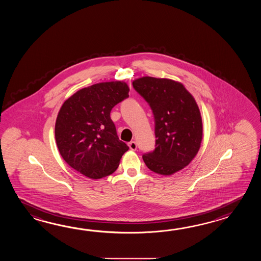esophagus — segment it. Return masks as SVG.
<instances>
[{"label": "esophagus", "instance_id": "obj_1", "mask_svg": "<svg viewBox=\"0 0 261 261\" xmlns=\"http://www.w3.org/2000/svg\"><path fill=\"white\" fill-rule=\"evenodd\" d=\"M128 147L130 148V150L135 151V150L137 149V144H136V143H135L134 141H132V142L128 143Z\"/></svg>", "mask_w": 261, "mask_h": 261}]
</instances>
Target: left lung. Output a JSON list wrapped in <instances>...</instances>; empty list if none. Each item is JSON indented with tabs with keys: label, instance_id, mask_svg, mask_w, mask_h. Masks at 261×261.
<instances>
[{
	"label": "left lung",
	"instance_id": "8db88e82",
	"mask_svg": "<svg viewBox=\"0 0 261 261\" xmlns=\"http://www.w3.org/2000/svg\"><path fill=\"white\" fill-rule=\"evenodd\" d=\"M133 88L148 102L155 118V148L143 155L152 172L171 175L188 166L202 140V120L193 96L183 84L151 76L135 79Z\"/></svg>",
	"mask_w": 261,
	"mask_h": 261
}]
</instances>
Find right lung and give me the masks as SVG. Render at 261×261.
<instances>
[{"label": "right lung", "mask_w": 261, "mask_h": 261, "mask_svg": "<svg viewBox=\"0 0 261 261\" xmlns=\"http://www.w3.org/2000/svg\"><path fill=\"white\" fill-rule=\"evenodd\" d=\"M122 81L102 82L78 90L60 109L55 124L62 159L91 179L112 174L128 146L118 139L110 117L112 108L128 97Z\"/></svg>", "instance_id": "right-lung-1"}]
</instances>
